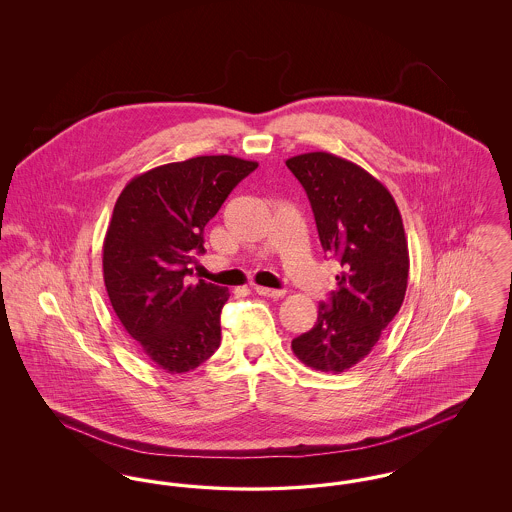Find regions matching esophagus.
<instances>
[{
	"label": "esophagus",
	"instance_id": "34e87169",
	"mask_svg": "<svg viewBox=\"0 0 512 512\" xmlns=\"http://www.w3.org/2000/svg\"><path fill=\"white\" fill-rule=\"evenodd\" d=\"M255 292L263 297H270V299H278V297H284V290H272V288H263V286H255Z\"/></svg>",
	"mask_w": 512,
	"mask_h": 512
}]
</instances>
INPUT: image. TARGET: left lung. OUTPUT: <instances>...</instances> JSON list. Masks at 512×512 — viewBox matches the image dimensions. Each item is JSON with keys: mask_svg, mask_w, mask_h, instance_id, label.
<instances>
[{"mask_svg": "<svg viewBox=\"0 0 512 512\" xmlns=\"http://www.w3.org/2000/svg\"><path fill=\"white\" fill-rule=\"evenodd\" d=\"M288 169L311 201L324 253L340 261L338 290L318 305L315 326L292 341L293 355L320 372L361 363L399 313L409 247L397 203L363 167L326 151L295 155Z\"/></svg>", "mask_w": 512, "mask_h": 512, "instance_id": "obj_1", "label": "left lung"}]
</instances>
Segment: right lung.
Wrapping results in <instances>:
<instances>
[{"label": "right lung", "instance_id": "right-lung-1", "mask_svg": "<svg viewBox=\"0 0 512 512\" xmlns=\"http://www.w3.org/2000/svg\"><path fill=\"white\" fill-rule=\"evenodd\" d=\"M259 163L201 155L134 176L103 240V280L113 311L147 357L171 374L205 363L220 345L226 288L186 284L203 253L205 224Z\"/></svg>", "mask_w": 512, "mask_h": 512}]
</instances>
